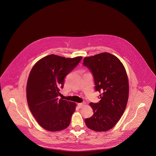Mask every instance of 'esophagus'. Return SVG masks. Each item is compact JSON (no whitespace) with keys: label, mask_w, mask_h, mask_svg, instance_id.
<instances>
[{"label":"esophagus","mask_w":156,"mask_h":156,"mask_svg":"<svg viewBox=\"0 0 156 156\" xmlns=\"http://www.w3.org/2000/svg\"><path fill=\"white\" fill-rule=\"evenodd\" d=\"M78 108H82L83 106H84V105H85V103L83 102V103H79V104H78Z\"/></svg>","instance_id":"esophagus-1"}]
</instances>
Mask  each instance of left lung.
I'll return each instance as SVG.
<instances>
[{
    "mask_svg": "<svg viewBox=\"0 0 156 156\" xmlns=\"http://www.w3.org/2000/svg\"><path fill=\"white\" fill-rule=\"evenodd\" d=\"M83 65L92 73L95 90L99 91L98 103H90L93 115L85 119L88 128L108 131L116 125L125 110L129 96L128 76L122 62L108 52L85 57Z\"/></svg>",
    "mask_w": 156,
    "mask_h": 156,
    "instance_id": "left-lung-1",
    "label": "left lung"
}]
</instances>
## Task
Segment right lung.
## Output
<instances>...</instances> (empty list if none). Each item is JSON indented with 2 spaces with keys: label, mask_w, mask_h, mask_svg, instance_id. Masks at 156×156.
<instances>
[{
  "label": "right lung",
  "mask_w": 156,
  "mask_h": 156,
  "mask_svg": "<svg viewBox=\"0 0 156 156\" xmlns=\"http://www.w3.org/2000/svg\"><path fill=\"white\" fill-rule=\"evenodd\" d=\"M82 57L66 58L49 55L37 62L28 76L26 95L28 107L44 129L57 132L69 126L76 104L58 98L65 78Z\"/></svg>",
  "instance_id": "right-lung-1"
}]
</instances>
